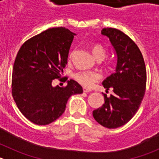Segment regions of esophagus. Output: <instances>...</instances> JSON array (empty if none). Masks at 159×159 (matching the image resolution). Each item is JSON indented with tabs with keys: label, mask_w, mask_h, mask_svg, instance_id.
Masks as SVG:
<instances>
[{
	"label": "esophagus",
	"mask_w": 159,
	"mask_h": 159,
	"mask_svg": "<svg viewBox=\"0 0 159 159\" xmlns=\"http://www.w3.org/2000/svg\"><path fill=\"white\" fill-rule=\"evenodd\" d=\"M83 91H84V92H86V93H88V92H92L91 90L88 89V88H83Z\"/></svg>",
	"instance_id": "1"
}]
</instances>
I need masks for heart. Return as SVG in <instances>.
<instances>
[{"label": "heart", "instance_id": "1", "mask_svg": "<svg viewBox=\"0 0 159 159\" xmlns=\"http://www.w3.org/2000/svg\"><path fill=\"white\" fill-rule=\"evenodd\" d=\"M94 57L97 60H102L106 57L107 51L103 46L99 43L92 44L91 48ZM73 78L85 88H91L95 83L98 82L100 79V75L95 71H80L75 72L73 75Z\"/></svg>", "mask_w": 159, "mask_h": 159}]
</instances>
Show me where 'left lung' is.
<instances>
[{"label": "left lung", "instance_id": "obj_1", "mask_svg": "<svg viewBox=\"0 0 159 159\" xmlns=\"http://www.w3.org/2000/svg\"><path fill=\"white\" fill-rule=\"evenodd\" d=\"M109 37L117 54L116 70L102 82L107 90L113 89L110 97L104 95L105 102L93 111V117L107 128H117L126 124L138 111L145 95L147 70L142 52L135 43L124 32L107 28L101 31Z\"/></svg>", "mask_w": 159, "mask_h": 159}]
</instances>
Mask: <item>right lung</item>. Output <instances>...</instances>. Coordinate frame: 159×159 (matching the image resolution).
I'll return each mask as SVG.
<instances>
[{
    "label": "right lung",
    "instance_id": "right-lung-1",
    "mask_svg": "<svg viewBox=\"0 0 159 159\" xmlns=\"http://www.w3.org/2000/svg\"><path fill=\"white\" fill-rule=\"evenodd\" d=\"M74 35L64 27L49 29L26 40L16 55L12 95L24 116L35 124L52 123L62 116L71 95L83 93L73 80L65 87L52 86L67 64Z\"/></svg>",
    "mask_w": 159,
    "mask_h": 159
}]
</instances>
